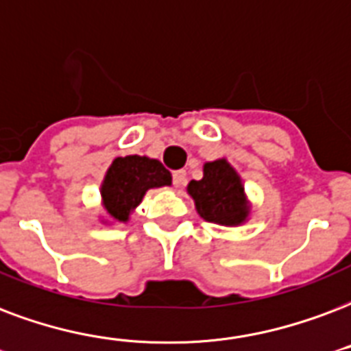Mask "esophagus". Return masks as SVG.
I'll return each mask as SVG.
<instances>
[{
  "label": "esophagus",
  "mask_w": 351,
  "mask_h": 351,
  "mask_svg": "<svg viewBox=\"0 0 351 351\" xmlns=\"http://www.w3.org/2000/svg\"><path fill=\"white\" fill-rule=\"evenodd\" d=\"M187 182L186 171H175L173 173V186L175 187H184Z\"/></svg>",
  "instance_id": "34e87169"
}]
</instances>
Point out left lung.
<instances>
[{"label": "left lung", "mask_w": 351, "mask_h": 351, "mask_svg": "<svg viewBox=\"0 0 351 351\" xmlns=\"http://www.w3.org/2000/svg\"><path fill=\"white\" fill-rule=\"evenodd\" d=\"M199 215L208 223L237 226L248 217V202L239 175L226 162L215 160L204 165L202 180H191L187 186Z\"/></svg>", "instance_id": "left-lung-1"}]
</instances>
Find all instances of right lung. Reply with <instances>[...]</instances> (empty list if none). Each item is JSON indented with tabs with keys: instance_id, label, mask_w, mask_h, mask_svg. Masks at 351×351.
Returning a JSON list of instances; mask_svg holds the SVG:
<instances>
[{
	"instance_id": "1",
	"label": "right lung",
	"mask_w": 351,
	"mask_h": 351,
	"mask_svg": "<svg viewBox=\"0 0 351 351\" xmlns=\"http://www.w3.org/2000/svg\"><path fill=\"white\" fill-rule=\"evenodd\" d=\"M162 186H171V173L158 160L138 154L116 158L101 186L104 210L119 223H127L147 189Z\"/></svg>"
}]
</instances>
